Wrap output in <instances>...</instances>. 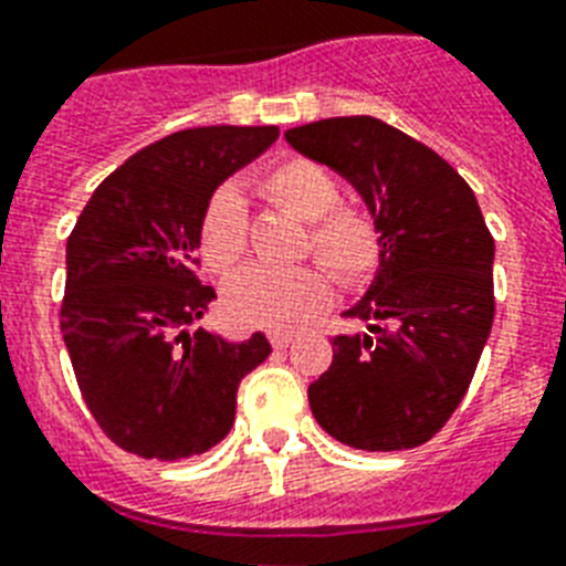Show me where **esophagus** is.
Here are the masks:
<instances>
[{
    "instance_id": "obj_1",
    "label": "esophagus",
    "mask_w": 566,
    "mask_h": 566,
    "mask_svg": "<svg viewBox=\"0 0 566 566\" xmlns=\"http://www.w3.org/2000/svg\"><path fill=\"white\" fill-rule=\"evenodd\" d=\"M270 344H273V349H287V346L293 344V335H284V332H273V335H270Z\"/></svg>"
}]
</instances>
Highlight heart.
<instances>
[{
	"instance_id": "1",
	"label": "heart",
	"mask_w": 566,
	"mask_h": 566,
	"mask_svg": "<svg viewBox=\"0 0 566 566\" xmlns=\"http://www.w3.org/2000/svg\"><path fill=\"white\" fill-rule=\"evenodd\" d=\"M273 202L308 222V243L314 255L340 279L358 282L376 266L378 234L358 211L337 208L340 188L319 164L284 161L261 181ZM199 247L205 261L229 270L247 252V202L240 190L220 188L208 199L199 220ZM332 300V279L319 266H247L231 275L222 291V308L240 326L296 328Z\"/></svg>"
}]
</instances>
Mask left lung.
Here are the masks:
<instances>
[{"mask_svg":"<svg viewBox=\"0 0 566 566\" xmlns=\"http://www.w3.org/2000/svg\"><path fill=\"white\" fill-rule=\"evenodd\" d=\"M284 137L358 190L378 234L376 275L346 311L367 328L332 340L311 411L346 447H420L464 399L491 335L496 249L482 208L438 153L376 117L317 119Z\"/></svg>","mask_w":566,"mask_h":566,"instance_id":"1","label":"left lung"}]
</instances>
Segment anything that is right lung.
I'll use <instances>...</instances> for the list:
<instances>
[{
  "label": "right lung",
  "mask_w": 566,
  "mask_h": 566,
  "mask_svg": "<svg viewBox=\"0 0 566 566\" xmlns=\"http://www.w3.org/2000/svg\"><path fill=\"white\" fill-rule=\"evenodd\" d=\"M275 126L185 128L132 155L84 205L66 240L61 335L75 381L119 449L181 461L229 434L240 378L270 349L190 323L217 300L196 279L213 190L275 144Z\"/></svg>",
  "instance_id": "1"
}]
</instances>
